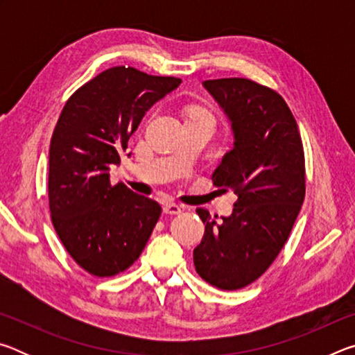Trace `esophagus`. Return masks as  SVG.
Returning <instances> with one entry per match:
<instances>
[{
	"instance_id": "1",
	"label": "esophagus",
	"mask_w": 355,
	"mask_h": 355,
	"mask_svg": "<svg viewBox=\"0 0 355 355\" xmlns=\"http://www.w3.org/2000/svg\"><path fill=\"white\" fill-rule=\"evenodd\" d=\"M164 213L166 214H178V213H182V207L177 205V203H173V202H169L164 205Z\"/></svg>"
}]
</instances>
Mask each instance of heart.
Returning a JSON list of instances; mask_svg holds the SVG:
<instances>
[{"mask_svg":"<svg viewBox=\"0 0 355 355\" xmlns=\"http://www.w3.org/2000/svg\"><path fill=\"white\" fill-rule=\"evenodd\" d=\"M189 117H211V114H209L205 107L202 106H192L189 107Z\"/></svg>","mask_w":355,"mask_h":355,"instance_id":"obj_1","label":"heart"}]
</instances>
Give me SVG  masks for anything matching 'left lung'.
Returning <instances> with one entry per match:
<instances>
[{
  "mask_svg": "<svg viewBox=\"0 0 355 355\" xmlns=\"http://www.w3.org/2000/svg\"><path fill=\"white\" fill-rule=\"evenodd\" d=\"M232 122L235 144L213 183L233 191V213L205 224L194 249L197 274L219 290H239L266 272L280 254L305 197V158L296 119L282 95L248 78L203 83Z\"/></svg>",
  "mask_w": 355,
  "mask_h": 355,
  "instance_id": "1",
  "label": "left lung"
}]
</instances>
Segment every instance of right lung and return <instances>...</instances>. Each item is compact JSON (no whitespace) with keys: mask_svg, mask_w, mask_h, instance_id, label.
<instances>
[{"mask_svg":"<svg viewBox=\"0 0 355 355\" xmlns=\"http://www.w3.org/2000/svg\"><path fill=\"white\" fill-rule=\"evenodd\" d=\"M180 83L119 65L83 84L58 119L48 167L51 222L70 257L95 277L128 269L159 219L158 202L112 186L110 169L144 114Z\"/></svg>","mask_w":355,"mask_h":355,"instance_id":"add662e5","label":"right lung"}]
</instances>
